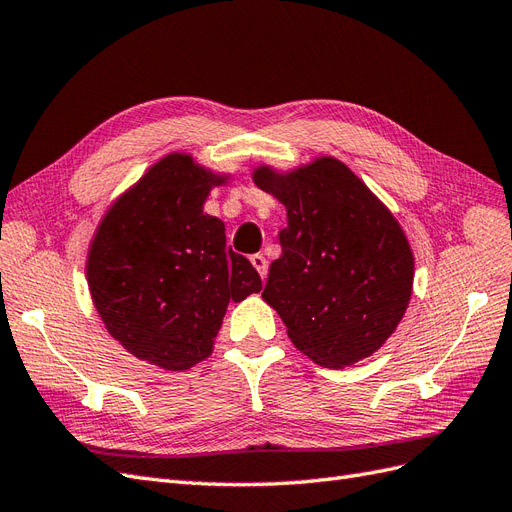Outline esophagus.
Wrapping results in <instances>:
<instances>
[{
	"label": "esophagus",
	"mask_w": 512,
	"mask_h": 512,
	"mask_svg": "<svg viewBox=\"0 0 512 512\" xmlns=\"http://www.w3.org/2000/svg\"><path fill=\"white\" fill-rule=\"evenodd\" d=\"M250 260H252L254 269L260 273L262 280H267V271H269V262H267V258L262 256V254H254Z\"/></svg>",
	"instance_id": "obj_1"
}]
</instances>
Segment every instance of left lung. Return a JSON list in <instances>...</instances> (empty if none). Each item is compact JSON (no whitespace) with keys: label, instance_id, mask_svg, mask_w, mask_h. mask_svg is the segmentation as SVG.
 Returning a JSON list of instances; mask_svg holds the SVG:
<instances>
[{"label":"left lung","instance_id":"1","mask_svg":"<svg viewBox=\"0 0 512 512\" xmlns=\"http://www.w3.org/2000/svg\"><path fill=\"white\" fill-rule=\"evenodd\" d=\"M252 179L280 200L288 220L262 299L316 365L367 359L395 333L412 297L414 252L404 228L333 156L288 170L260 164Z\"/></svg>","mask_w":512,"mask_h":512}]
</instances>
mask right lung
<instances>
[{"label": "right lung", "mask_w": 512, "mask_h": 512, "mask_svg": "<svg viewBox=\"0 0 512 512\" xmlns=\"http://www.w3.org/2000/svg\"><path fill=\"white\" fill-rule=\"evenodd\" d=\"M230 181L188 151L166 153L106 209L87 250V286L106 331L138 361L185 371L211 356L230 301L262 290L226 250L207 196Z\"/></svg>", "instance_id": "1"}]
</instances>
